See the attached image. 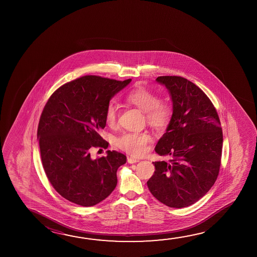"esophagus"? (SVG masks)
<instances>
[{"label":"esophagus","mask_w":257,"mask_h":257,"mask_svg":"<svg viewBox=\"0 0 257 257\" xmlns=\"http://www.w3.org/2000/svg\"><path fill=\"white\" fill-rule=\"evenodd\" d=\"M139 160H137V159H135V158H132V157H128V158H127V162H128V163H130V164L137 163V162H139Z\"/></svg>","instance_id":"obj_1"}]
</instances>
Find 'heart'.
<instances>
[{"instance_id": "1", "label": "heart", "mask_w": 257, "mask_h": 257, "mask_svg": "<svg viewBox=\"0 0 257 257\" xmlns=\"http://www.w3.org/2000/svg\"><path fill=\"white\" fill-rule=\"evenodd\" d=\"M125 101L144 112L145 120L156 129H163L171 121L173 106L170 102L160 99L158 93L139 87L127 93ZM105 120L108 126H114L117 121V106L109 102L105 111ZM152 135L148 132H124L114 140V144L130 155L139 157L147 151Z\"/></svg>"}]
</instances>
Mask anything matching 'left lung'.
I'll list each match as a JSON object with an SVG mask.
<instances>
[{
    "label": "left lung",
    "mask_w": 257,
    "mask_h": 257,
    "mask_svg": "<svg viewBox=\"0 0 257 257\" xmlns=\"http://www.w3.org/2000/svg\"><path fill=\"white\" fill-rule=\"evenodd\" d=\"M169 88L173 115L155 151L170 160L155 161L148 187L167 206L197 202L214 185L221 165L223 135L219 114L206 94L180 76H160Z\"/></svg>",
    "instance_id": "left-lung-1"
}]
</instances>
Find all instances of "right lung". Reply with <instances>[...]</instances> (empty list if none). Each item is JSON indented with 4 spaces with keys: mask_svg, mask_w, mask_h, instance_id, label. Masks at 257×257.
<instances>
[{
    "mask_svg": "<svg viewBox=\"0 0 257 257\" xmlns=\"http://www.w3.org/2000/svg\"><path fill=\"white\" fill-rule=\"evenodd\" d=\"M85 75L57 88L39 119L43 168L58 194L80 206H94L114 191L116 171L126 156L116 151L92 160L89 150L107 149L99 132L105 126L111 97L131 82Z\"/></svg>",
    "mask_w": 257,
    "mask_h": 257,
    "instance_id": "obj_1",
    "label": "right lung"
}]
</instances>
